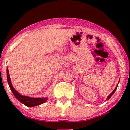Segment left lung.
<instances>
[{
  "label": "left lung",
  "mask_w": 130,
  "mask_h": 130,
  "mask_svg": "<svg viewBox=\"0 0 130 130\" xmlns=\"http://www.w3.org/2000/svg\"><path fill=\"white\" fill-rule=\"evenodd\" d=\"M119 80H120V79H119ZM119 83H118V84H117V86H116V88H115V89H114V90L112 91V93H111V94H110L109 95V96H108V97H107V98H106V100H108L109 99V98H111L112 96V95H113V94L114 93L115 91H116V89H117V86H118V84H119Z\"/></svg>",
  "instance_id": "8db88e82"
}]
</instances>
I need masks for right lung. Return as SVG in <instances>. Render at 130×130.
I'll list each match as a JSON object with an SVG mask.
<instances>
[{"label":"right lung","instance_id":"add662e5","mask_svg":"<svg viewBox=\"0 0 130 130\" xmlns=\"http://www.w3.org/2000/svg\"><path fill=\"white\" fill-rule=\"evenodd\" d=\"M7 77L9 87H10V89H11V92H13V95H14V96H15L21 103H22V104L27 106V107H30L31 108V107L35 106L37 105H40V104L44 103L47 100V97L32 98L30 97V96H23V95H21L20 93H18V92L15 90V89L13 87L12 84H11L10 74H9L8 67H7Z\"/></svg>","mask_w":130,"mask_h":130}]
</instances>
